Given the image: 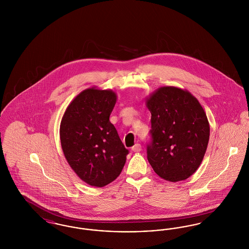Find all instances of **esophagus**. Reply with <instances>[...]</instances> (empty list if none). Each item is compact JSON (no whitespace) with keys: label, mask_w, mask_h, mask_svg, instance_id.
Listing matches in <instances>:
<instances>
[{"label":"esophagus","mask_w":249,"mask_h":249,"mask_svg":"<svg viewBox=\"0 0 249 249\" xmlns=\"http://www.w3.org/2000/svg\"><path fill=\"white\" fill-rule=\"evenodd\" d=\"M131 150L133 152H140L142 150V146L140 143H135L132 147H131Z\"/></svg>","instance_id":"obj_1"}]
</instances>
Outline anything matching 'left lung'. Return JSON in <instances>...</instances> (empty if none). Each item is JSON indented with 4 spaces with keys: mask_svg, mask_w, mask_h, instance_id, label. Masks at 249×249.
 <instances>
[{
    "mask_svg": "<svg viewBox=\"0 0 249 249\" xmlns=\"http://www.w3.org/2000/svg\"><path fill=\"white\" fill-rule=\"evenodd\" d=\"M151 113L147 160L160 178L178 182L201 165L210 126L199 101L188 90L161 87L146 99Z\"/></svg>",
    "mask_w": 249,
    "mask_h": 249,
    "instance_id": "1",
    "label": "left lung"
}]
</instances>
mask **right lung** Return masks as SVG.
<instances>
[{
    "instance_id": "add662e5",
    "label": "right lung",
    "mask_w": 249,
    "mask_h": 249,
    "mask_svg": "<svg viewBox=\"0 0 249 249\" xmlns=\"http://www.w3.org/2000/svg\"><path fill=\"white\" fill-rule=\"evenodd\" d=\"M116 102L111 89H87L71 101L60 122L61 148L69 165L97 188L119 177L129 154L109 120Z\"/></svg>"
}]
</instances>
